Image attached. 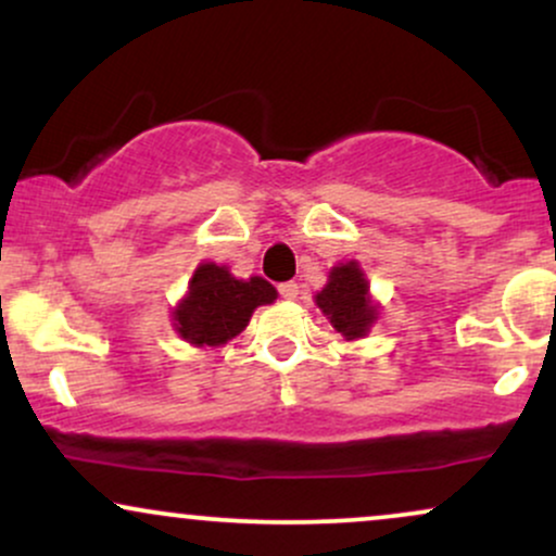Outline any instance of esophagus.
Listing matches in <instances>:
<instances>
[{
    "mask_svg": "<svg viewBox=\"0 0 556 556\" xmlns=\"http://www.w3.org/2000/svg\"><path fill=\"white\" fill-rule=\"evenodd\" d=\"M298 292H300L298 282H282V285H279V295H282L285 300H295Z\"/></svg>",
    "mask_w": 556,
    "mask_h": 556,
    "instance_id": "esophagus-1",
    "label": "esophagus"
}]
</instances>
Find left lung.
Listing matches in <instances>:
<instances>
[{"instance_id": "left-lung-1", "label": "left lung", "mask_w": 556, "mask_h": 556, "mask_svg": "<svg viewBox=\"0 0 556 556\" xmlns=\"http://www.w3.org/2000/svg\"><path fill=\"white\" fill-rule=\"evenodd\" d=\"M316 305L348 340L366 334L376 318V308L368 303V285L353 261L331 269L329 285L316 295Z\"/></svg>"}]
</instances>
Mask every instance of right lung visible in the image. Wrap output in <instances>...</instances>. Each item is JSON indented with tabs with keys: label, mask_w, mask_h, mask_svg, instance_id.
<instances>
[{
	"label": "right lung",
	"mask_w": 556,
	"mask_h": 556,
	"mask_svg": "<svg viewBox=\"0 0 556 556\" xmlns=\"http://www.w3.org/2000/svg\"><path fill=\"white\" fill-rule=\"evenodd\" d=\"M274 300H277V290L266 279L251 277L242 282L225 266L203 264L193 274L188 298L175 311L177 331L198 348L225 344L248 327L258 305L274 303Z\"/></svg>",
	"instance_id": "1"
}]
</instances>
